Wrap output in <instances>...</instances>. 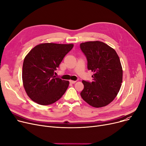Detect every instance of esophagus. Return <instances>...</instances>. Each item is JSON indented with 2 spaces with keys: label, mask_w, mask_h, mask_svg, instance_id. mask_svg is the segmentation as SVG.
<instances>
[{
  "label": "esophagus",
  "mask_w": 146,
  "mask_h": 146,
  "mask_svg": "<svg viewBox=\"0 0 146 146\" xmlns=\"http://www.w3.org/2000/svg\"><path fill=\"white\" fill-rule=\"evenodd\" d=\"M69 82H70V83L71 84H74L76 83V81H74V80H70Z\"/></svg>",
  "instance_id": "34e87169"
}]
</instances>
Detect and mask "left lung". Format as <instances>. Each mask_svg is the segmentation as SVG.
Masks as SVG:
<instances>
[{
	"instance_id": "1",
	"label": "left lung",
	"mask_w": 146,
	"mask_h": 146,
	"mask_svg": "<svg viewBox=\"0 0 146 146\" xmlns=\"http://www.w3.org/2000/svg\"><path fill=\"white\" fill-rule=\"evenodd\" d=\"M80 48L86 57L88 69L94 73L92 81H82V99L95 108L108 105L119 92L122 81V69L117 53L109 45L98 41L83 42Z\"/></svg>"
}]
</instances>
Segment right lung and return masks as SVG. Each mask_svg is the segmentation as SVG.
<instances>
[{"label": "right lung", "mask_w": 146, "mask_h": 146, "mask_svg": "<svg viewBox=\"0 0 146 146\" xmlns=\"http://www.w3.org/2000/svg\"><path fill=\"white\" fill-rule=\"evenodd\" d=\"M73 44L45 43L38 45L25 57L22 67V81L28 96L36 103L48 105L61 98L69 82L54 76L64 56Z\"/></svg>", "instance_id": "1"}]
</instances>
